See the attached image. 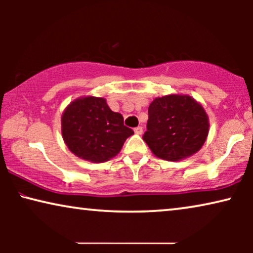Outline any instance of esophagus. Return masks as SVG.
Here are the masks:
<instances>
[{"mask_svg":"<svg viewBox=\"0 0 253 253\" xmlns=\"http://www.w3.org/2000/svg\"><path fill=\"white\" fill-rule=\"evenodd\" d=\"M134 132H136L137 134H141V133H143V126H137V127H134Z\"/></svg>","mask_w":253,"mask_h":253,"instance_id":"esophagus-1","label":"esophagus"}]
</instances>
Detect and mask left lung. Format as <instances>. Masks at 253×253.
Listing matches in <instances>:
<instances>
[{"label": "left lung", "instance_id": "left-lung-1", "mask_svg": "<svg viewBox=\"0 0 253 253\" xmlns=\"http://www.w3.org/2000/svg\"><path fill=\"white\" fill-rule=\"evenodd\" d=\"M209 126L205 110L191 96L166 95L148 107L143 139L158 158L178 161L202 148Z\"/></svg>", "mask_w": 253, "mask_h": 253}]
</instances>
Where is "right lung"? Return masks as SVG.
<instances>
[{"label":"right lung","instance_id":"obj_1","mask_svg":"<svg viewBox=\"0 0 253 253\" xmlns=\"http://www.w3.org/2000/svg\"><path fill=\"white\" fill-rule=\"evenodd\" d=\"M62 134L75 155L99 164L115 157L133 131L124 126L121 114L112 112L105 99L86 96L64 110Z\"/></svg>","mask_w":253,"mask_h":253}]
</instances>
